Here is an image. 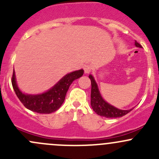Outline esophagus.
<instances>
[{
    "instance_id": "1",
    "label": "esophagus",
    "mask_w": 159,
    "mask_h": 159,
    "mask_svg": "<svg viewBox=\"0 0 159 159\" xmlns=\"http://www.w3.org/2000/svg\"><path fill=\"white\" fill-rule=\"evenodd\" d=\"M84 73L85 74H89L91 72V65H85L84 66Z\"/></svg>"
}]
</instances>
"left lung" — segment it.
Returning a JSON list of instances; mask_svg holds the SVG:
<instances>
[{
  "mask_svg": "<svg viewBox=\"0 0 159 159\" xmlns=\"http://www.w3.org/2000/svg\"><path fill=\"white\" fill-rule=\"evenodd\" d=\"M134 45L137 48H142V45H140V44H139L136 41L134 42ZM89 77L91 79V106L96 114H98L100 116L105 117V118H120V117L127 115L129 112L134 108H131L129 110H121L110 105L102 98L94 77L91 75H89Z\"/></svg>",
  "mask_w": 159,
  "mask_h": 159,
  "instance_id": "8db88e82",
  "label": "left lung"
}]
</instances>
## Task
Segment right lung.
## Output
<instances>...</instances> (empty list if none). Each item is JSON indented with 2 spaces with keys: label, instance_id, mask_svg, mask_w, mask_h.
<instances>
[{
  "label": "right lung",
  "instance_id": "right-lung-1",
  "mask_svg": "<svg viewBox=\"0 0 159 159\" xmlns=\"http://www.w3.org/2000/svg\"><path fill=\"white\" fill-rule=\"evenodd\" d=\"M83 75V69L70 72L65 75L51 89L38 94H25L20 91L16 81L14 69L11 82L15 94L25 108L37 113L50 114L57 111L61 106L71 83Z\"/></svg>",
  "mask_w": 159,
  "mask_h": 159
}]
</instances>
